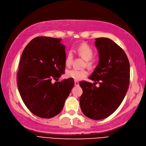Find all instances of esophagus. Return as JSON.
<instances>
[{"mask_svg": "<svg viewBox=\"0 0 146 146\" xmlns=\"http://www.w3.org/2000/svg\"><path fill=\"white\" fill-rule=\"evenodd\" d=\"M79 82L78 81H74V85L76 86H78L79 85Z\"/></svg>", "mask_w": 146, "mask_h": 146, "instance_id": "34e87169", "label": "esophagus"}]
</instances>
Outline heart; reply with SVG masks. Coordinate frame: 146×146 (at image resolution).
Here are the masks:
<instances>
[{
  "label": "heart",
  "mask_w": 146,
  "mask_h": 146,
  "mask_svg": "<svg viewBox=\"0 0 146 146\" xmlns=\"http://www.w3.org/2000/svg\"><path fill=\"white\" fill-rule=\"evenodd\" d=\"M74 53L81 56L86 60V65L88 67L93 65L92 58L94 55V50L91 46L87 44L84 43L79 45L76 50H73ZM73 53L72 50H70L66 55L65 59V64L67 67H70L72 65L73 59ZM88 75V72L86 70L71 69L66 72V76L69 78H72L74 80H81L85 78Z\"/></svg>",
  "instance_id": "obj_1"
}]
</instances>
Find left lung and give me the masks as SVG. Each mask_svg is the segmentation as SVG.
Here are the masks:
<instances>
[{
  "label": "left lung",
  "instance_id": "1",
  "mask_svg": "<svg viewBox=\"0 0 146 146\" xmlns=\"http://www.w3.org/2000/svg\"><path fill=\"white\" fill-rule=\"evenodd\" d=\"M100 62L88 78L95 82H79L83 93L79 102L83 113L94 120L104 119L117 108L127 92L130 64L124 51L109 38H96ZM99 82L100 87L94 86Z\"/></svg>",
  "mask_w": 146,
  "mask_h": 146
}]
</instances>
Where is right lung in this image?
<instances>
[{
	"instance_id": "obj_1",
	"label": "right lung",
	"mask_w": 146,
	"mask_h": 146,
	"mask_svg": "<svg viewBox=\"0 0 146 146\" xmlns=\"http://www.w3.org/2000/svg\"><path fill=\"white\" fill-rule=\"evenodd\" d=\"M61 39L39 36L32 39L21 56L17 81L23 102L32 113L51 118L62 110L74 85L72 78L58 81L65 72V46Z\"/></svg>"
}]
</instances>
